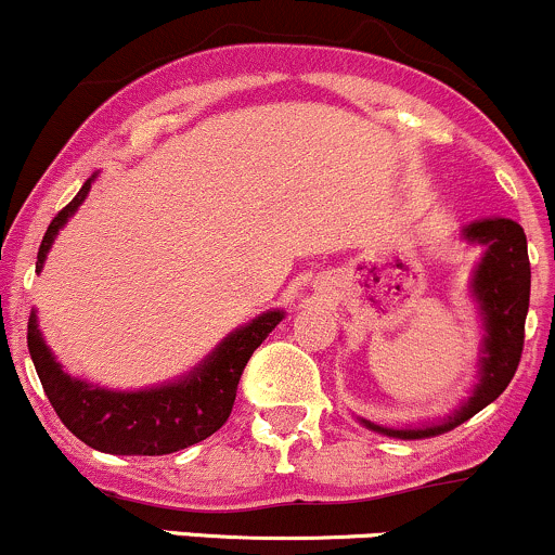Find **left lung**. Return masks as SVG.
Here are the masks:
<instances>
[{"label": "left lung", "instance_id": "1", "mask_svg": "<svg viewBox=\"0 0 555 555\" xmlns=\"http://www.w3.org/2000/svg\"><path fill=\"white\" fill-rule=\"evenodd\" d=\"M461 240L468 247H482V258L477 260L468 279V297L477 308L479 328H482L474 385L466 398L440 418L387 426L358 416V424L376 435L392 440H426V437L446 435L490 405L514 379L525 347L529 279H532L525 229L511 218H479L461 229Z\"/></svg>", "mask_w": 555, "mask_h": 555}]
</instances>
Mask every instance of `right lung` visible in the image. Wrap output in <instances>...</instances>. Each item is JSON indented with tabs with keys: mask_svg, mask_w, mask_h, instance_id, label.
<instances>
[{
	"mask_svg": "<svg viewBox=\"0 0 555 555\" xmlns=\"http://www.w3.org/2000/svg\"><path fill=\"white\" fill-rule=\"evenodd\" d=\"M94 179L96 173L83 181L81 192L54 216L41 240L36 273L44 268L60 231L89 197ZM284 315L282 308L263 310L229 332L192 371L142 389H109L70 376L47 345L36 308L28 319V352L60 422L78 440L109 455H166L203 442L227 424L249 356Z\"/></svg>",
	"mask_w": 555,
	"mask_h": 555,
	"instance_id": "1",
	"label": "right lung"
}]
</instances>
